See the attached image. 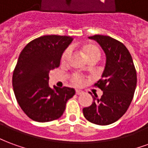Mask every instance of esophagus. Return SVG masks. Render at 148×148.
Masks as SVG:
<instances>
[{
  "label": "esophagus",
  "instance_id": "obj_1",
  "mask_svg": "<svg viewBox=\"0 0 148 148\" xmlns=\"http://www.w3.org/2000/svg\"><path fill=\"white\" fill-rule=\"evenodd\" d=\"M82 93H83V92L82 91V90H76V94L77 95H80Z\"/></svg>",
  "mask_w": 148,
  "mask_h": 148
}]
</instances>
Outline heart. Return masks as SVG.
I'll return each mask as SVG.
<instances>
[{"instance_id":"heart-1","label":"heart","mask_w":148,"mask_h":148,"mask_svg":"<svg viewBox=\"0 0 148 148\" xmlns=\"http://www.w3.org/2000/svg\"><path fill=\"white\" fill-rule=\"evenodd\" d=\"M81 48H82V51L83 52L85 57L86 58L88 61L89 60H97V61H98L101 58V49L95 44H92V43L82 44L81 46ZM69 55H70V49H66L63 51V53L62 54L61 58H60L61 64L63 65L66 63L68 58H69ZM71 81L74 85L80 86L84 82V77L82 76L81 74H74L71 75Z\"/></svg>"}]
</instances>
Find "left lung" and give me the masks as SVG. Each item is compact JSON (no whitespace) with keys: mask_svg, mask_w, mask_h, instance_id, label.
<instances>
[{"mask_svg":"<svg viewBox=\"0 0 148 148\" xmlns=\"http://www.w3.org/2000/svg\"><path fill=\"white\" fill-rule=\"evenodd\" d=\"M89 38L104 50L106 64L103 78L94 84L102 90V96L98 98L93 95L92 105L82 111L91 123L108 125L118 121L130 106L136 87V71L130 52L122 42L108 36L95 35Z\"/></svg>","mask_w":148,"mask_h":148,"instance_id":"8db88e82","label":"left lung"}]
</instances>
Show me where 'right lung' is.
Returning <instances> with one entry per match:
<instances>
[{
  "label": "right lung",
  "mask_w": 148,
  "mask_h": 148,
  "mask_svg": "<svg viewBox=\"0 0 148 148\" xmlns=\"http://www.w3.org/2000/svg\"><path fill=\"white\" fill-rule=\"evenodd\" d=\"M72 40L66 36H43L28 42L19 56L12 74L13 91L21 109L33 121L61 117L75 94L73 88H51L48 83L50 71L59 66L62 54Z\"/></svg>",
  "instance_id": "1"
}]
</instances>
